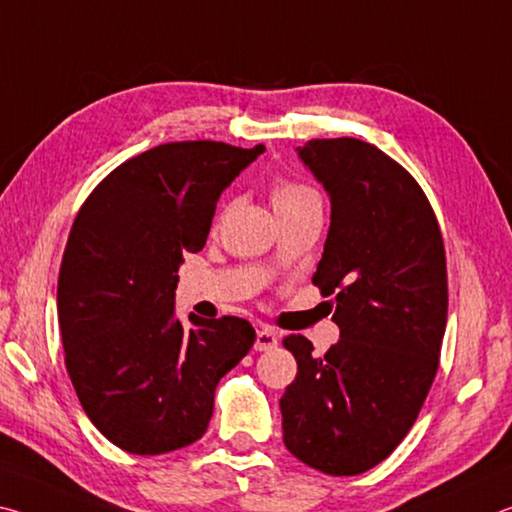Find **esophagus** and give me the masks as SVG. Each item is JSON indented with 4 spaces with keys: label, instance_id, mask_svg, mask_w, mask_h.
<instances>
[{
    "label": "esophagus",
    "instance_id": "1",
    "mask_svg": "<svg viewBox=\"0 0 512 512\" xmlns=\"http://www.w3.org/2000/svg\"><path fill=\"white\" fill-rule=\"evenodd\" d=\"M276 345H279V338H276V333L272 329H261L256 333V342H254L256 351H270Z\"/></svg>",
    "mask_w": 512,
    "mask_h": 512
}]
</instances>
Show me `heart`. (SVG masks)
I'll use <instances>...</instances> for the list:
<instances>
[{"label":"heart","instance_id":"b5f03b06","mask_svg":"<svg viewBox=\"0 0 512 512\" xmlns=\"http://www.w3.org/2000/svg\"><path fill=\"white\" fill-rule=\"evenodd\" d=\"M313 199H320L317 197V192L313 188L304 186V183H295V181H279L272 192L274 208L297 206V204H304V201H313Z\"/></svg>","mask_w":512,"mask_h":512}]
</instances>
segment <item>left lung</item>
Returning <instances> with one entry per match:
<instances>
[{
    "label": "left lung",
    "mask_w": 512,
    "mask_h": 512,
    "mask_svg": "<svg viewBox=\"0 0 512 512\" xmlns=\"http://www.w3.org/2000/svg\"><path fill=\"white\" fill-rule=\"evenodd\" d=\"M297 154L331 199L313 283L335 297L340 340L313 356L304 335L283 347L297 376L279 401L283 442L333 476L388 458L420 415L447 326V263L438 220L417 181L356 138L308 140Z\"/></svg>",
    "instance_id": "left-lung-1"
}]
</instances>
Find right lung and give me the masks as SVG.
<instances>
[{
  "label": "right lung",
  "mask_w": 512,
  "mask_h": 512,
  "mask_svg": "<svg viewBox=\"0 0 512 512\" xmlns=\"http://www.w3.org/2000/svg\"><path fill=\"white\" fill-rule=\"evenodd\" d=\"M263 152L158 145L115 167L72 224L56 292L67 374L90 422L129 454L199 440L217 383L254 345L240 317L190 315L186 329L174 290L183 256L206 245L217 199Z\"/></svg>",
  "instance_id": "obj_1"
}]
</instances>
